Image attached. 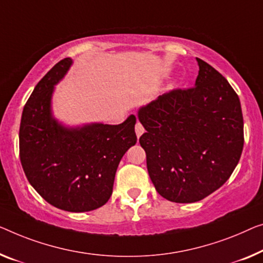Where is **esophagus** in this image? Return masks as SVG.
Returning <instances> with one entry per match:
<instances>
[{"label":"esophagus","instance_id":"esophagus-1","mask_svg":"<svg viewBox=\"0 0 263 263\" xmlns=\"http://www.w3.org/2000/svg\"><path fill=\"white\" fill-rule=\"evenodd\" d=\"M135 130H136V135H137V137H139L143 135V133L145 132V130H144V127H143V125L139 123V121H137V124H136V127H135Z\"/></svg>","mask_w":263,"mask_h":263}]
</instances>
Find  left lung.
I'll list each match as a JSON object with an SVG mask.
<instances>
[{
	"instance_id": "1",
	"label": "left lung",
	"mask_w": 263,
	"mask_h": 263,
	"mask_svg": "<svg viewBox=\"0 0 263 263\" xmlns=\"http://www.w3.org/2000/svg\"><path fill=\"white\" fill-rule=\"evenodd\" d=\"M197 62L195 87L174 89L138 109L148 176L157 193L176 203L201 201L221 187L245 143L236 92L209 64Z\"/></svg>"
}]
</instances>
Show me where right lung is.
Segmentation results:
<instances>
[{"label":"right lung","instance_id":"obj_1","mask_svg":"<svg viewBox=\"0 0 263 263\" xmlns=\"http://www.w3.org/2000/svg\"><path fill=\"white\" fill-rule=\"evenodd\" d=\"M72 64L70 58L59 61L30 94L20 124V159L30 185L45 201L84 213L111 197L120 159L137 143L136 117L119 125L81 126H66L54 118V88Z\"/></svg>","mask_w":263,"mask_h":263}]
</instances>
